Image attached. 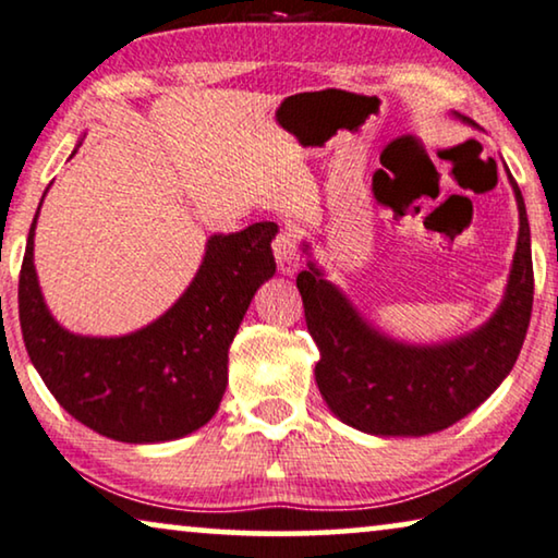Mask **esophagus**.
I'll list each match as a JSON object with an SVG mask.
<instances>
[{
	"label": "esophagus",
	"mask_w": 558,
	"mask_h": 558,
	"mask_svg": "<svg viewBox=\"0 0 558 558\" xmlns=\"http://www.w3.org/2000/svg\"><path fill=\"white\" fill-rule=\"evenodd\" d=\"M274 259H277L279 271L284 274V277H294L296 269H299V252H296V239L292 231L281 229L279 236L274 239Z\"/></svg>",
	"instance_id": "esophagus-1"
}]
</instances>
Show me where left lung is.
I'll return each instance as SVG.
<instances>
[{
	"label": "left lung",
	"instance_id": "1",
	"mask_svg": "<svg viewBox=\"0 0 558 558\" xmlns=\"http://www.w3.org/2000/svg\"><path fill=\"white\" fill-rule=\"evenodd\" d=\"M475 125L465 116H458ZM519 206V241L498 310L478 329L438 344H408L362 317L312 259L296 277L306 329L319 347L314 367L327 408L342 423L379 438H420L446 430L486 402L511 373L526 339L534 304V264L526 204L508 173Z\"/></svg>",
	"mask_w": 558,
	"mask_h": 558
}]
</instances>
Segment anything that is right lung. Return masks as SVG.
Returning <instances> with one entry per match:
<instances>
[{
	"mask_svg": "<svg viewBox=\"0 0 558 558\" xmlns=\"http://www.w3.org/2000/svg\"><path fill=\"white\" fill-rule=\"evenodd\" d=\"M37 216L39 208L20 271V325L54 400L90 430L135 446L204 427L226 392L241 319L277 271L271 239L279 226L262 221L229 236L214 233L189 289L158 319L120 337H90L64 329L47 310L35 269Z\"/></svg>",
	"mask_w": 558,
	"mask_h": 558,
	"instance_id": "1",
	"label": "right lung"
}]
</instances>
